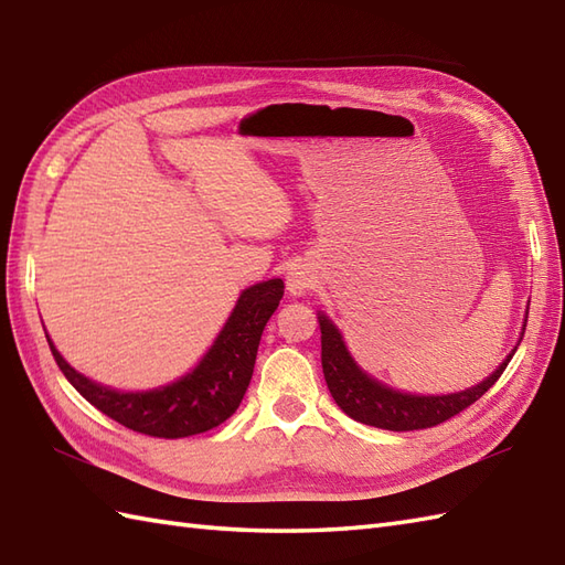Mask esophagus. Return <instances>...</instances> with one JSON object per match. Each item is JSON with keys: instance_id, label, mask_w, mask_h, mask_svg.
Wrapping results in <instances>:
<instances>
[{"instance_id": "esophagus-1", "label": "esophagus", "mask_w": 565, "mask_h": 565, "mask_svg": "<svg viewBox=\"0 0 565 565\" xmlns=\"http://www.w3.org/2000/svg\"><path fill=\"white\" fill-rule=\"evenodd\" d=\"M286 288H288V294L291 296H296V298H300V296H306L310 288H312V277L308 271H302V269H294L291 274H288V279H286Z\"/></svg>"}]
</instances>
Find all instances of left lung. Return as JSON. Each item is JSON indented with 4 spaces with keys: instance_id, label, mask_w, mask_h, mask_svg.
Here are the masks:
<instances>
[{
    "instance_id": "1",
    "label": "left lung",
    "mask_w": 565,
    "mask_h": 565,
    "mask_svg": "<svg viewBox=\"0 0 565 565\" xmlns=\"http://www.w3.org/2000/svg\"><path fill=\"white\" fill-rule=\"evenodd\" d=\"M317 322H320L322 331V372L331 398H334L337 406L345 415L353 417V420L392 431L434 427L448 420V417L458 415L460 411H466L470 403L484 396L487 388L494 386L505 365L511 363L520 341H523L527 324L525 320L523 329H520L515 349L505 355L503 363L480 384L454 394H411L398 392V388L380 382L377 377H372L367 370L360 367L358 360L349 351V345H345L339 327L329 320L327 312L317 310Z\"/></svg>"
}]
</instances>
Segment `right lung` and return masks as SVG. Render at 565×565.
Instances as JSON below:
<instances>
[{
	"label": "right lung",
	"instance_id": "right-lung-1",
	"mask_svg": "<svg viewBox=\"0 0 565 565\" xmlns=\"http://www.w3.org/2000/svg\"><path fill=\"white\" fill-rule=\"evenodd\" d=\"M284 296V281H259L241 291L228 320L193 370L169 384L121 392L71 367L47 337L56 365L76 392L119 425L162 439H181L228 420L248 392L257 345Z\"/></svg>",
	"mask_w": 565,
	"mask_h": 565
}]
</instances>
